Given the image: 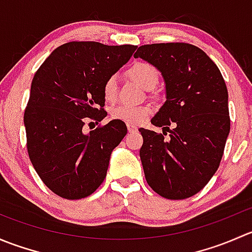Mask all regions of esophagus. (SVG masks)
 <instances>
[{
    "instance_id": "esophagus-1",
    "label": "esophagus",
    "mask_w": 252,
    "mask_h": 252,
    "mask_svg": "<svg viewBox=\"0 0 252 252\" xmlns=\"http://www.w3.org/2000/svg\"><path fill=\"white\" fill-rule=\"evenodd\" d=\"M126 128H128V131H129V133H133V131H136V130H138V126H136L135 124H130V123H128V124H126Z\"/></svg>"
}]
</instances>
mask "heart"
Wrapping results in <instances>:
<instances>
[{
    "instance_id": "heart-1",
    "label": "heart",
    "mask_w": 252,
    "mask_h": 252,
    "mask_svg": "<svg viewBox=\"0 0 252 252\" xmlns=\"http://www.w3.org/2000/svg\"><path fill=\"white\" fill-rule=\"evenodd\" d=\"M128 77L133 81H135L139 86H141L145 90H151L158 80V74L155 67L145 62L135 63L131 65L126 72ZM103 97L107 102H114L118 96V83L116 77H110L103 84ZM151 114V107L149 106H130V105H121L118 107H114L111 111L112 118L117 121L126 122L130 124L141 123L142 121L147 118Z\"/></svg>"
}]
</instances>
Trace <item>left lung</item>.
Returning <instances> with one entry per match:
<instances>
[{
	"label": "left lung",
	"mask_w": 252,
	"mask_h": 252,
	"mask_svg": "<svg viewBox=\"0 0 252 252\" xmlns=\"http://www.w3.org/2000/svg\"><path fill=\"white\" fill-rule=\"evenodd\" d=\"M134 57L156 67L166 84V102L151 119L163 134L139 129L145 178L162 197L187 199L204 189L222 159L230 130L224 79L201 48L184 42L142 45Z\"/></svg>",
	"instance_id": "obj_1"
}]
</instances>
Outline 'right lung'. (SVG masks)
<instances>
[{
  "label": "right lung",
  "instance_id": "obj_1",
  "mask_svg": "<svg viewBox=\"0 0 252 252\" xmlns=\"http://www.w3.org/2000/svg\"><path fill=\"white\" fill-rule=\"evenodd\" d=\"M138 46L72 41L53 50L35 73L24 112L30 161L56 195L78 200L93 194L107 174L114 147L126 134L113 119L89 134L85 118L101 122L103 84Z\"/></svg>",
  "mask_w": 252,
  "mask_h": 252
}]
</instances>
